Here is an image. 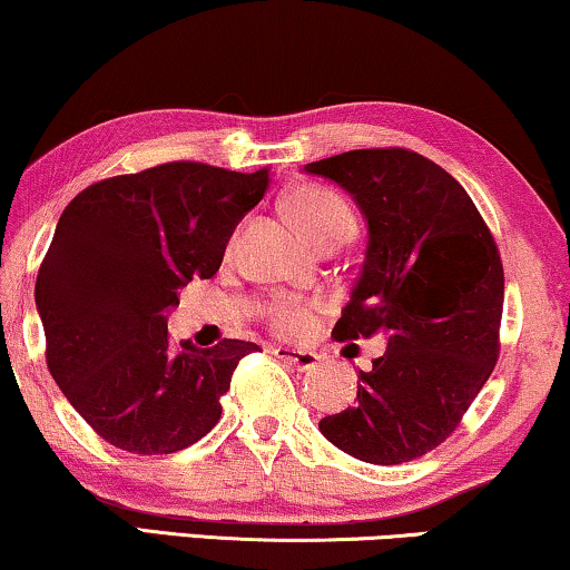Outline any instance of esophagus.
<instances>
[{"mask_svg": "<svg viewBox=\"0 0 570 570\" xmlns=\"http://www.w3.org/2000/svg\"><path fill=\"white\" fill-rule=\"evenodd\" d=\"M276 358H282V362L294 364L296 368H315L320 364V356L315 351H304V348H286V346H278L274 348Z\"/></svg>", "mask_w": 570, "mask_h": 570, "instance_id": "obj_1", "label": "esophagus"}]
</instances>
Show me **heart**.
<instances>
[{"mask_svg": "<svg viewBox=\"0 0 570 570\" xmlns=\"http://www.w3.org/2000/svg\"><path fill=\"white\" fill-rule=\"evenodd\" d=\"M286 212L292 222L304 232L312 245L327 247L341 245L356 232L354 208L338 190L317 186V183H304L286 196ZM315 302L296 299V296H276L266 304L263 315L268 325L286 335H304L315 325Z\"/></svg>", "mask_w": 570, "mask_h": 570, "instance_id": "b5f03b06", "label": "heart"}]
</instances>
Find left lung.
<instances>
[{"instance_id": "left-lung-1", "label": "left lung", "mask_w": 570, "mask_h": 570, "mask_svg": "<svg viewBox=\"0 0 570 570\" xmlns=\"http://www.w3.org/2000/svg\"><path fill=\"white\" fill-rule=\"evenodd\" d=\"M304 170L346 188L368 224L333 338L387 341L358 368L356 405L325 415L320 431L362 462H411L454 434L499 362V245L468 190L419 151L351 149Z\"/></svg>"}]
</instances>
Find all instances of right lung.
<instances>
[{
    "label": "right lung",
    "instance_id": "1",
    "mask_svg": "<svg viewBox=\"0 0 570 570\" xmlns=\"http://www.w3.org/2000/svg\"><path fill=\"white\" fill-rule=\"evenodd\" d=\"M271 170L165 163L71 198L36 278L46 364L75 411L131 454L180 452L216 426L232 374L258 346H175L167 312L190 278H212Z\"/></svg>",
    "mask_w": 570,
    "mask_h": 570
}]
</instances>
